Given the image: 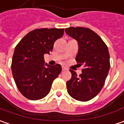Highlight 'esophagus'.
Here are the masks:
<instances>
[{"mask_svg": "<svg viewBox=\"0 0 124 124\" xmlns=\"http://www.w3.org/2000/svg\"><path fill=\"white\" fill-rule=\"evenodd\" d=\"M67 69L66 68V67H64V66H62V70H66Z\"/></svg>", "mask_w": 124, "mask_h": 124, "instance_id": "esophagus-1", "label": "esophagus"}]
</instances>
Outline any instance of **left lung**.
<instances>
[{
    "label": "left lung",
    "instance_id": "left-lung-1",
    "mask_svg": "<svg viewBox=\"0 0 124 124\" xmlns=\"http://www.w3.org/2000/svg\"><path fill=\"white\" fill-rule=\"evenodd\" d=\"M65 32L77 41L79 49L75 60L79 66H83L79 76L69 70L72 77L66 82L68 93L77 101H90L101 92L108 75V47L97 34L89 28L70 27L66 28Z\"/></svg>",
    "mask_w": 124,
    "mask_h": 124
}]
</instances>
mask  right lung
<instances>
[{"label": "right lung", "mask_w": 124, "mask_h": 124, "mask_svg": "<svg viewBox=\"0 0 124 124\" xmlns=\"http://www.w3.org/2000/svg\"><path fill=\"white\" fill-rule=\"evenodd\" d=\"M64 28H41L27 34L16 45L11 63V70L18 90L32 101L47 95L62 66L45 64L44 54L53 49L55 41L64 34Z\"/></svg>", "instance_id": "right-lung-1"}]
</instances>
